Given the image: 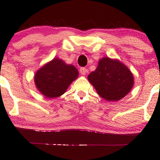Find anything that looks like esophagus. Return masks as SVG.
Returning a JSON list of instances; mask_svg holds the SVG:
<instances>
[{"instance_id": "1", "label": "esophagus", "mask_w": 160, "mask_h": 160, "mask_svg": "<svg viewBox=\"0 0 160 160\" xmlns=\"http://www.w3.org/2000/svg\"><path fill=\"white\" fill-rule=\"evenodd\" d=\"M80 74H82V75H85V74H86L87 72H88V69H87V68H84V67H82V68H80Z\"/></svg>"}]
</instances>
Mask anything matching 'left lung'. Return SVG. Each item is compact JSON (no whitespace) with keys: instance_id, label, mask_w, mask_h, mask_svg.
<instances>
[{"instance_id":"left-lung-1","label":"left lung","mask_w":160,"mask_h":160,"mask_svg":"<svg viewBox=\"0 0 160 160\" xmlns=\"http://www.w3.org/2000/svg\"><path fill=\"white\" fill-rule=\"evenodd\" d=\"M88 80L101 98L117 101L128 94L134 86V77L128 68L117 60L103 58L88 76Z\"/></svg>"}]
</instances>
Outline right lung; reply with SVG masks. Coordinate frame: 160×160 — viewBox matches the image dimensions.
<instances>
[{
  "label": "right lung",
  "mask_w": 160,
  "mask_h": 160,
  "mask_svg": "<svg viewBox=\"0 0 160 160\" xmlns=\"http://www.w3.org/2000/svg\"><path fill=\"white\" fill-rule=\"evenodd\" d=\"M79 72L73 65H68L58 58L47 62L36 72L35 82L44 96L54 98L61 96L78 78Z\"/></svg>",
  "instance_id": "obj_1"
}]
</instances>
